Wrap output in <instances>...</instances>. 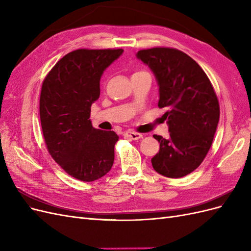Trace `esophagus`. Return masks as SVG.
Returning <instances> with one entry per match:
<instances>
[{"instance_id":"esophagus-1","label":"esophagus","mask_w":251,"mask_h":251,"mask_svg":"<svg viewBox=\"0 0 251 251\" xmlns=\"http://www.w3.org/2000/svg\"><path fill=\"white\" fill-rule=\"evenodd\" d=\"M126 137H128L132 140H138L140 138H142V134H139V133H136V132H126L125 134Z\"/></svg>"}]
</instances>
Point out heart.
<instances>
[{
    "mask_svg": "<svg viewBox=\"0 0 251 251\" xmlns=\"http://www.w3.org/2000/svg\"><path fill=\"white\" fill-rule=\"evenodd\" d=\"M137 73H141V72H136V73H135V74H137Z\"/></svg>",
    "mask_w": 251,
    "mask_h": 251,
    "instance_id": "heart-1",
    "label": "heart"
}]
</instances>
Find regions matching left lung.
Here are the masks:
<instances>
[{
  "label": "left lung",
  "mask_w": 251,
  "mask_h": 251,
  "mask_svg": "<svg viewBox=\"0 0 251 251\" xmlns=\"http://www.w3.org/2000/svg\"><path fill=\"white\" fill-rule=\"evenodd\" d=\"M136 57L155 75L158 107L165 109L170 132L168 138L154 135L160 149L151 165L162 176L184 177L202 163L214 140L220 117L214 88L202 68L180 50L151 48Z\"/></svg>",
  "instance_id": "1"
}]
</instances>
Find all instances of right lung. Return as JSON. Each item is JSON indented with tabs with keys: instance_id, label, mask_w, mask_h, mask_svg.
I'll list each match as a JSON object with an SVG mask.
<instances>
[{
	"instance_id": "right-lung-1",
	"label": "right lung",
	"mask_w": 251,
	"mask_h": 251,
	"mask_svg": "<svg viewBox=\"0 0 251 251\" xmlns=\"http://www.w3.org/2000/svg\"><path fill=\"white\" fill-rule=\"evenodd\" d=\"M123 49H78L66 54L45 78L40 117L47 149L66 173L80 181L103 177L112 169L118 135L92 126L91 104L100 95L104 70Z\"/></svg>"
}]
</instances>
